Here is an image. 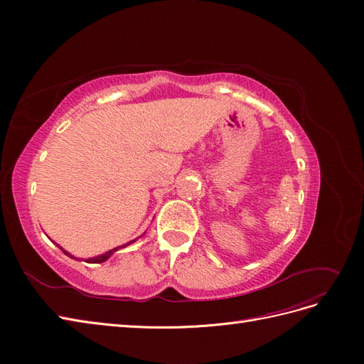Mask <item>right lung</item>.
Masks as SVG:
<instances>
[{
	"mask_svg": "<svg viewBox=\"0 0 364 364\" xmlns=\"http://www.w3.org/2000/svg\"><path fill=\"white\" fill-rule=\"evenodd\" d=\"M132 242H134V240H131L129 243H132ZM129 243H127V245H124V246H118V247H113V250L107 251V252H106V254H103V255H99V257H94V258H88V259H87V262H103V261H106V259H107V258H109V257H110V255H112L113 252H117L118 250H121V247H125V246H128ZM57 246H59V245H57ZM59 247H60V246H59ZM60 250H62V247H60ZM62 251H63V250H62ZM63 252H65L66 255L72 257V255H70V254H68L66 251H63ZM72 258H73V257H72Z\"/></svg>",
	"mask_w": 364,
	"mask_h": 364,
	"instance_id": "add662e5",
	"label": "right lung"
}]
</instances>
